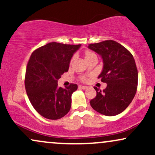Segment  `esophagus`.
<instances>
[{"label":"esophagus","instance_id":"34e87169","mask_svg":"<svg viewBox=\"0 0 155 155\" xmlns=\"http://www.w3.org/2000/svg\"><path fill=\"white\" fill-rule=\"evenodd\" d=\"M79 88L81 89V90H86V89L87 87H85V86H81V85H79Z\"/></svg>","mask_w":155,"mask_h":155}]
</instances>
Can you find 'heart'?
I'll use <instances>...</instances> for the list:
<instances>
[{"label":"heart","mask_w":155,"mask_h":155,"mask_svg":"<svg viewBox=\"0 0 155 155\" xmlns=\"http://www.w3.org/2000/svg\"><path fill=\"white\" fill-rule=\"evenodd\" d=\"M84 56L85 60H87L89 59H91V58H95V57H96V55L95 53L92 52V51L87 50V51H85Z\"/></svg>","instance_id":"heart-1"}]
</instances>
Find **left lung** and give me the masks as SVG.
Instances as JSON below:
<instances>
[{
  "label": "left lung",
  "instance_id": "1",
  "mask_svg": "<svg viewBox=\"0 0 155 155\" xmlns=\"http://www.w3.org/2000/svg\"><path fill=\"white\" fill-rule=\"evenodd\" d=\"M88 48L101 56L104 65L97 78L107 84L102 92L94 87L97 95L90 101V105L101 114H119L127 108L136 95L138 71L134 58L126 48L112 40L90 44Z\"/></svg>",
  "mask_w": 155,
  "mask_h": 155
}]
</instances>
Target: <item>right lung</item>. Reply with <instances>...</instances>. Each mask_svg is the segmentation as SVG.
Instances as JSON below:
<instances>
[{
	"label": "right lung",
	"instance_id": "1",
	"mask_svg": "<svg viewBox=\"0 0 155 155\" xmlns=\"http://www.w3.org/2000/svg\"><path fill=\"white\" fill-rule=\"evenodd\" d=\"M81 44L49 43L32 53L27 65L25 89L33 108L49 120H58L68 113L71 95L78 86L59 87L58 79L68 71L73 55Z\"/></svg>",
	"mask_w": 155,
	"mask_h": 155
}]
</instances>
